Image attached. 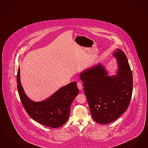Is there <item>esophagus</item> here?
<instances>
[{
	"mask_svg": "<svg viewBox=\"0 0 148 148\" xmlns=\"http://www.w3.org/2000/svg\"><path fill=\"white\" fill-rule=\"evenodd\" d=\"M77 86L78 89H79V90H82V87H83L82 83L81 82H77Z\"/></svg>",
	"mask_w": 148,
	"mask_h": 148,
	"instance_id": "34e87169",
	"label": "esophagus"
}]
</instances>
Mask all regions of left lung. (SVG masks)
<instances>
[{"label":"left lung","mask_w":148,"mask_h":148,"mask_svg":"<svg viewBox=\"0 0 148 148\" xmlns=\"http://www.w3.org/2000/svg\"><path fill=\"white\" fill-rule=\"evenodd\" d=\"M117 60V75L110 77L99 64L82 72L84 91L92 117L102 124L112 122L127 110L133 91V76L127 58L117 49L113 54Z\"/></svg>","instance_id":"8db88e82"}]
</instances>
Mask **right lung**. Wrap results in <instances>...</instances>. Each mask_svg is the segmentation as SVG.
I'll use <instances>...</instances> for the list:
<instances>
[{
    "mask_svg": "<svg viewBox=\"0 0 148 148\" xmlns=\"http://www.w3.org/2000/svg\"><path fill=\"white\" fill-rule=\"evenodd\" d=\"M17 83L20 100L31 118L51 128H58L66 122L70 115L71 103L79 94L76 82L61 88L49 98L38 102L31 100L25 94L21 85L19 67Z\"/></svg>",
    "mask_w": 148,
    "mask_h": 148,
    "instance_id": "right-lung-1",
    "label": "right lung"
}]
</instances>
